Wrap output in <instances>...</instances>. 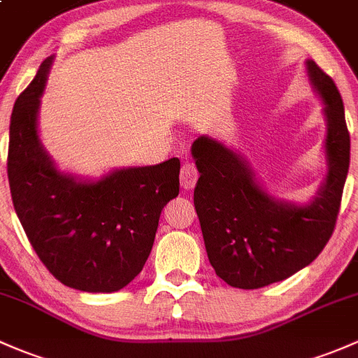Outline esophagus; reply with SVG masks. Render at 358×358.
I'll list each match as a JSON object with an SVG mask.
<instances>
[{
    "mask_svg": "<svg viewBox=\"0 0 358 358\" xmlns=\"http://www.w3.org/2000/svg\"><path fill=\"white\" fill-rule=\"evenodd\" d=\"M180 186L184 187V189H193L194 186H196V180L200 178V174H198V169L194 167L193 164H184L182 169H180Z\"/></svg>",
    "mask_w": 358,
    "mask_h": 358,
    "instance_id": "1",
    "label": "esophagus"
}]
</instances>
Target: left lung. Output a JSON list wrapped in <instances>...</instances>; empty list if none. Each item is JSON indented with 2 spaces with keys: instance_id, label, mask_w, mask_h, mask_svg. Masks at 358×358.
Instances as JSON below:
<instances>
[{
  "instance_id": "8db88e82",
  "label": "left lung",
  "mask_w": 358,
  "mask_h": 358,
  "mask_svg": "<svg viewBox=\"0 0 358 358\" xmlns=\"http://www.w3.org/2000/svg\"><path fill=\"white\" fill-rule=\"evenodd\" d=\"M307 72L327 122V176L308 205L271 196L248 162L217 139L200 136L191 146L200 172L194 208L206 255L215 274L233 288H264L307 267L336 226L350 165L345 106L336 84L314 60H307Z\"/></svg>"
}]
</instances>
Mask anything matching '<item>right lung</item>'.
I'll list each match as a JSON object with an SVG mask.
<instances>
[{
	"label": "right lung",
	"mask_w": 358,
	"mask_h": 358,
	"mask_svg": "<svg viewBox=\"0 0 358 358\" xmlns=\"http://www.w3.org/2000/svg\"><path fill=\"white\" fill-rule=\"evenodd\" d=\"M53 57L17 98L10 120L8 180L32 248L65 286L113 293L148 260L164 206L179 194V158L79 180L57 169L38 134Z\"/></svg>",
	"instance_id": "right-lung-1"
}]
</instances>
